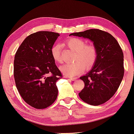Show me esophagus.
Returning a JSON list of instances; mask_svg holds the SVG:
<instances>
[{"label": "esophagus", "mask_w": 134, "mask_h": 134, "mask_svg": "<svg viewBox=\"0 0 134 134\" xmlns=\"http://www.w3.org/2000/svg\"><path fill=\"white\" fill-rule=\"evenodd\" d=\"M68 78L70 79V80H72V81H76V78H69V77H68Z\"/></svg>", "instance_id": "1"}]
</instances>
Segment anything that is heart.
<instances>
[{"label": "heart", "instance_id": "b5f03b06", "mask_svg": "<svg viewBox=\"0 0 134 134\" xmlns=\"http://www.w3.org/2000/svg\"><path fill=\"white\" fill-rule=\"evenodd\" d=\"M65 43L69 48L76 52L74 60L76 62L60 66V71L64 75L71 77L77 76L84 71L85 67L89 69L95 64L97 58V50L93 44H86L84 40L75 37L69 38ZM62 46L60 44H55L52 47L51 54L56 62H62Z\"/></svg>", "mask_w": 134, "mask_h": 134}]
</instances>
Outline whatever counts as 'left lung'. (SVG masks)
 Wrapping results in <instances>:
<instances>
[{
  "label": "left lung",
  "mask_w": 134,
  "mask_h": 134,
  "mask_svg": "<svg viewBox=\"0 0 134 134\" xmlns=\"http://www.w3.org/2000/svg\"><path fill=\"white\" fill-rule=\"evenodd\" d=\"M69 36L90 39L97 50V58L93 68L80 78L85 86L79 96L93 106L104 103L115 94L124 77V53L121 47L110 34L98 29L74 32Z\"/></svg>",
  "instance_id": "left-lung-1"
}]
</instances>
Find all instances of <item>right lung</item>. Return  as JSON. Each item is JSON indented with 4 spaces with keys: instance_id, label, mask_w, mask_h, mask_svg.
<instances>
[{
    "instance_id": "obj_1",
    "label": "right lung",
    "mask_w": 134,
    "mask_h": 134,
    "mask_svg": "<svg viewBox=\"0 0 134 134\" xmlns=\"http://www.w3.org/2000/svg\"><path fill=\"white\" fill-rule=\"evenodd\" d=\"M60 34L38 31L26 37L18 49L14 75L18 91L30 106L42 109L52 105L58 97L56 81L62 77L51 54V49Z\"/></svg>"
}]
</instances>
